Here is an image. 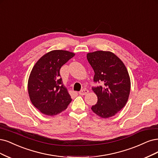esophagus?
Masks as SVG:
<instances>
[{
    "label": "esophagus",
    "mask_w": 158,
    "mask_h": 158,
    "mask_svg": "<svg viewBox=\"0 0 158 158\" xmlns=\"http://www.w3.org/2000/svg\"><path fill=\"white\" fill-rule=\"evenodd\" d=\"M88 92H89V91L88 89H82L81 91H80L79 92V94L81 95H86L87 94H88Z\"/></svg>",
    "instance_id": "1"
}]
</instances>
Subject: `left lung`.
<instances>
[{"label": "left lung", "mask_w": 158, "mask_h": 158, "mask_svg": "<svg viewBox=\"0 0 158 158\" xmlns=\"http://www.w3.org/2000/svg\"><path fill=\"white\" fill-rule=\"evenodd\" d=\"M87 59L94 70V80L102 86L92 88L97 95V104L91 110L102 118L114 116L127 102L131 80L126 67L114 53L96 51L87 53Z\"/></svg>", "instance_id": "left-lung-1"}]
</instances>
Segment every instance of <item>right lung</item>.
<instances>
[{
  "mask_svg": "<svg viewBox=\"0 0 158 158\" xmlns=\"http://www.w3.org/2000/svg\"><path fill=\"white\" fill-rule=\"evenodd\" d=\"M74 56L67 50H52L42 56L32 69L28 80L29 98L32 104L45 115L59 114L72 101L59 71Z\"/></svg>",
  "mask_w": 158,
  "mask_h": 158,
  "instance_id": "add662e5",
  "label": "right lung"
}]
</instances>
